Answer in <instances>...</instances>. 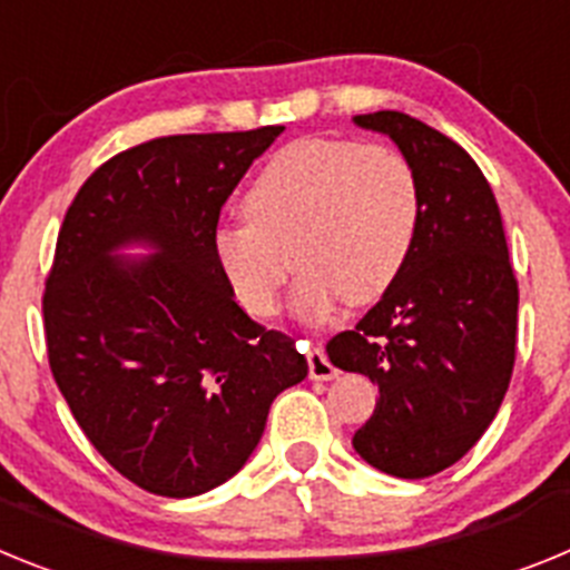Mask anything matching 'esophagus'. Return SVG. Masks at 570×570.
<instances>
[{"instance_id": "esophagus-1", "label": "esophagus", "mask_w": 570, "mask_h": 570, "mask_svg": "<svg viewBox=\"0 0 570 570\" xmlns=\"http://www.w3.org/2000/svg\"><path fill=\"white\" fill-rule=\"evenodd\" d=\"M336 374H340V371H336L334 362L325 356V351H322V347H308V376L311 380L328 382V380H334Z\"/></svg>"}]
</instances>
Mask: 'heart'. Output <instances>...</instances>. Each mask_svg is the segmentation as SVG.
<instances>
[{"label": "heart", "mask_w": 570, "mask_h": 570, "mask_svg": "<svg viewBox=\"0 0 570 570\" xmlns=\"http://www.w3.org/2000/svg\"><path fill=\"white\" fill-rule=\"evenodd\" d=\"M420 183L387 145L296 139L262 165L242 196L248 225L214 236L230 294L256 320L282 305L291 265L294 305L322 320L345 302L374 305L400 279L420 230Z\"/></svg>", "instance_id": "obj_1"}]
</instances>
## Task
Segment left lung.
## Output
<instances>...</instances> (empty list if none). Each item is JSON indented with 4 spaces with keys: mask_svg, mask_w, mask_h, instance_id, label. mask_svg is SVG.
<instances>
[{
    "mask_svg": "<svg viewBox=\"0 0 570 570\" xmlns=\"http://www.w3.org/2000/svg\"><path fill=\"white\" fill-rule=\"evenodd\" d=\"M391 136L420 183V230L400 279L328 360L376 382L374 416L354 434L367 465L425 480L476 445L491 425L517 356V276L500 205L471 156L400 110L354 116Z\"/></svg>",
    "mask_w": 570,
    "mask_h": 570,
    "instance_id": "left-lung-1",
    "label": "left lung"
}]
</instances>
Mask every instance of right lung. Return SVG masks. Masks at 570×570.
Returning a JSON list of instances; mask_svg holds the SVG:
<instances>
[{
  "instance_id": "1",
  "label": "right lung",
  "mask_w": 570,
  "mask_h": 570,
  "mask_svg": "<svg viewBox=\"0 0 570 570\" xmlns=\"http://www.w3.org/2000/svg\"><path fill=\"white\" fill-rule=\"evenodd\" d=\"M282 125L159 136L85 179L45 282L48 362L90 445L159 497L223 485L254 454L271 402L308 376L219 274V210ZM142 244V261L116 255Z\"/></svg>"
}]
</instances>
